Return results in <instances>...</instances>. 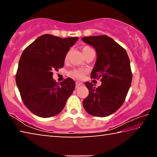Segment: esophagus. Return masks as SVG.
<instances>
[{"label": "esophagus", "mask_w": 157, "mask_h": 157, "mask_svg": "<svg viewBox=\"0 0 157 157\" xmlns=\"http://www.w3.org/2000/svg\"><path fill=\"white\" fill-rule=\"evenodd\" d=\"M81 85H82V83L80 82H76V88H78V87L80 86Z\"/></svg>", "instance_id": "34e87169"}]
</instances>
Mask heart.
<instances>
[{
	"label": "heart",
	"mask_w": 157,
	"mask_h": 157,
	"mask_svg": "<svg viewBox=\"0 0 157 157\" xmlns=\"http://www.w3.org/2000/svg\"><path fill=\"white\" fill-rule=\"evenodd\" d=\"M90 49H91V48L89 47V46H84L83 47V48H82V51H83V53L86 52L87 50H89ZM69 55H70V52H68L66 53V56H65V61H68V57H69ZM87 73V70L85 68H76V69H74L71 72V75L74 78H76V79H82L84 78L85 75H86V73Z\"/></svg>",
	"instance_id": "b5f03b06"
}]
</instances>
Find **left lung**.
Listing matches in <instances>:
<instances>
[{
    "label": "left lung",
    "instance_id": "8db88e82",
    "mask_svg": "<svg viewBox=\"0 0 157 157\" xmlns=\"http://www.w3.org/2000/svg\"><path fill=\"white\" fill-rule=\"evenodd\" d=\"M82 40L96 51L97 59L91 76L101 78L102 82L98 88L85 82L89 94L83 100L84 108L92 116H108L123 105L131 86L129 57L123 47L107 35L84 36Z\"/></svg>",
    "mask_w": 157,
    "mask_h": 157
}]
</instances>
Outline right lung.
Here are the masks:
<instances>
[{
    "label": "right lung",
    "mask_w": 157,
    "mask_h": 157,
    "mask_svg": "<svg viewBox=\"0 0 157 157\" xmlns=\"http://www.w3.org/2000/svg\"><path fill=\"white\" fill-rule=\"evenodd\" d=\"M78 39L44 34L23 50L16 83L24 105L36 116L49 118L57 115L75 89V83L71 78L58 84L52 75L64 65L66 53Z\"/></svg>",
    "instance_id": "add662e5"
}]
</instances>
